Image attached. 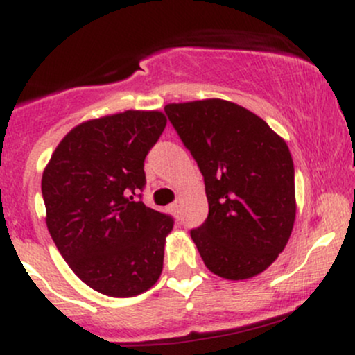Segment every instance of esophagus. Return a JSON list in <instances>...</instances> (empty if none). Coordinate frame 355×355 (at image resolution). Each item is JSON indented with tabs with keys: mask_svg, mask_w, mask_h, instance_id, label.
Returning <instances> with one entry per match:
<instances>
[{
	"mask_svg": "<svg viewBox=\"0 0 355 355\" xmlns=\"http://www.w3.org/2000/svg\"><path fill=\"white\" fill-rule=\"evenodd\" d=\"M168 210L172 211V214L177 215V214H178V210H180V203H178V202H173V203H170Z\"/></svg>",
	"mask_w": 355,
	"mask_h": 355,
	"instance_id": "obj_1",
	"label": "esophagus"
}]
</instances>
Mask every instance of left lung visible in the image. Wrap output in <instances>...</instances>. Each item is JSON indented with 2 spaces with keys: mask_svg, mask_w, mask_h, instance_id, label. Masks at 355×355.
<instances>
[{
  "mask_svg": "<svg viewBox=\"0 0 355 355\" xmlns=\"http://www.w3.org/2000/svg\"><path fill=\"white\" fill-rule=\"evenodd\" d=\"M165 113L205 182L209 217L190 232L203 263L229 280L262 274L294 229V162L285 140L227 100L170 103Z\"/></svg>",
  "mask_w": 355,
  "mask_h": 355,
  "instance_id": "obj_1",
  "label": "left lung"
}]
</instances>
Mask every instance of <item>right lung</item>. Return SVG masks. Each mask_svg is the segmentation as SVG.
I'll list each match as a JSON object with an SVG mask.
<instances>
[{
    "instance_id": "obj_1",
    "label": "right lung",
    "mask_w": 355,
    "mask_h": 355,
    "mask_svg": "<svg viewBox=\"0 0 355 355\" xmlns=\"http://www.w3.org/2000/svg\"><path fill=\"white\" fill-rule=\"evenodd\" d=\"M165 125L164 113L155 110L83 121L60 141L43 172L53 242L71 270L100 294L138 295L162 274L173 218L133 195L144 190L145 157Z\"/></svg>"
}]
</instances>
